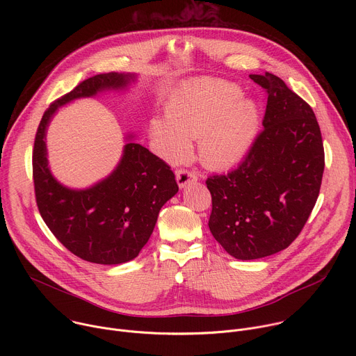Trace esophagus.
Instances as JSON below:
<instances>
[{
  "mask_svg": "<svg viewBox=\"0 0 356 356\" xmlns=\"http://www.w3.org/2000/svg\"><path fill=\"white\" fill-rule=\"evenodd\" d=\"M176 180H177V184L179 187H186L187 184L190 183H194L197 180V175L191 170H187V169H179L176 172Z\"/></svg>",
  "mask_w": 356,
  "mask_h": 356,
  "instance_id": "1",
  "label": "esophagus"
}]
</instances>
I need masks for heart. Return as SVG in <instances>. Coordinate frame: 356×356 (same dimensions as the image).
Masks as SVG:
<instances>
[{
  "instance_id": "heart-1",
  "label": "heart",
  "mask_w": 356,
  "mask_h": 356,
  "mask_svg": "<svg viewBox=\"0 0 356 356\" xmlns=\"http://www.w3.org/2000/svg\"><path fill=\"white\" fill-rule=\"evenodd\" d=\"M225 81H206L186 87L170 98L168 120H155L152 132L170 162L184 161L190 139H200V155L207 165L229 168L245 158L255 142L261 115L252 99Z\"/></svg>"
}]
</instances>
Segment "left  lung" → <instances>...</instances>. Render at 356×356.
<instances>
[{"label": "left lung", "mask_w": 356, "mask_h": 356, "mask_svg": "<svg viewBox=\"0 0 356 356\" xmlns=\"http://www.w3.org/2000/svg\"><path fill=\"white\" fill-rule=\"evenodd\" d=\"M268 94L264 131L236 169L209 176V227L231 257L259 259L286 249L320 194L324 146L312 107L272 73L250 74Z\"/></svg>", "instance_id": "obj_1"}]
</instances>
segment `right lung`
<instances>
[{
    "label": "right lung",
    "mask_w": 356,
    "mask_h": 356,
    "mask_svg": "<svg viewBox=\"0 0 356 356\" xmlns=\"http://www.w3.org/2000/svg\"><path fill=\"white\" fill-rule=\"evenodd\" d=\"M129 79L111 72L83 80L49 106L35 135L32 176L38 210L58 241L91 264L118 265L138 257L161 209L179 191L175 173L163 159L129 142L110 177L87 190H70L47 169L44 132L58 107L101 90L122 88Z\"/></svg>",
    "instance_id": "add662e5"
}]
</instances>
